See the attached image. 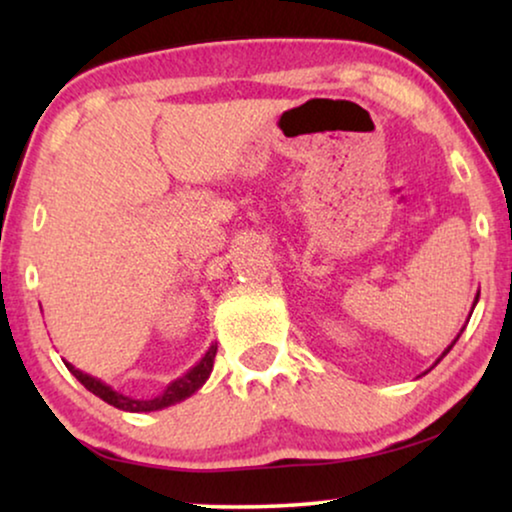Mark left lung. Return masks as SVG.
<instances>
[{
	"label": "left lung",
	"mask_w": 512,
	"mask_h": 512,
	"mask_svg": "<svg viewBox=\"0 0 512 512\" xmlns=\"http://www.w3.org/2000/svg\"><path fill=\"white\" fill-rule=\"evenodd\" d=\"M478 298H480V293H478V296H475V300H473V307H475V303H478ZM471 314H473V310H471ZM461 333H464V328H461V331H459V335H461ZM459 335H457V338H454V340H452V345H450V347H447L443 354H440V359H443V356H445L447 352H450V349L454 347V342H457V340H459ZM440 359H438V361H440ZM438 361H436V363H438ZM436 363H433V366H436ZM433 366H431V368H433ZM431 368H429V370H431ZM429 370H426V373H429ZM426 373H424V375H426Z\"/></svg>",
	"instance_id": "left-lung-1"
}]
</instances>
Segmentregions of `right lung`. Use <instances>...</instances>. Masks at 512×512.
Here are the masks:
<instances>
[{
	"label": "right lung",
	"mask_w": 512,
	"mask_h": 512,
	"mask_svg": "<svg viewBox=\"0 0 512 512\" xmlns=\"http://www.w3.org/2000/svg\"><path fill=\"white\" fill-rule=\"evenodd\" d=\"M214 356H216V345L209 347L205 356H202V359L195 363L191 370H186L184 375L167 384V387L163 389V394L156 396V398H146V401H144V398L123 396L121 391L109 387L107 382L97 380V377L83 373V370H79V368H74L69 361H65V366H67L69 373H72L76 380H79L83 387L90 391V394L102 398L104 403L114 405V408L125 410V412H153V410L170 408V405L181 403V401H186L188 396H193L195 391H198L202 384L209 380V373H212V368H214Z\"/></svg>",
	"instance_id": "1"
}]
</instances>
